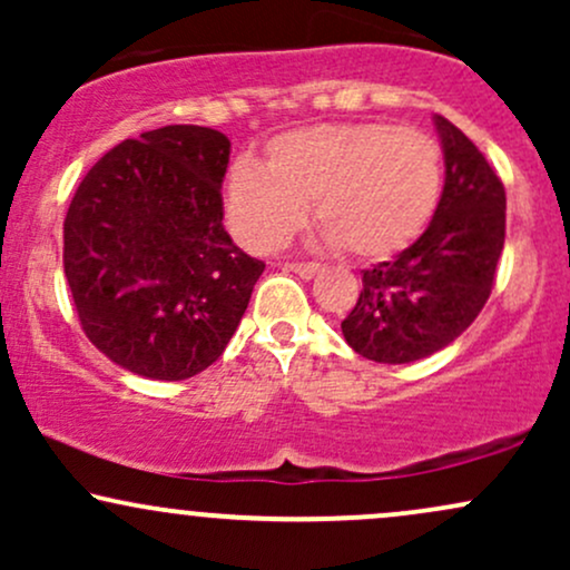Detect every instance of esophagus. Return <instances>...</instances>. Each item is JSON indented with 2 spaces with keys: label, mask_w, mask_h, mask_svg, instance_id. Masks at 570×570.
I'll return each instance as SVG.
<instances>
[{
  "label": "esophagus",
  "mask_w": 570,
  "mask_h": 570,
  "mask_svg": "<svg viewBox=\"0 0 570 570\" xmlns=\"http://www.w3.org/2000/svg\"><path fill=\"white\" fill-rule=\"evenodd\" d=\"M284 267L286 271L297 273V276H303V278H313L318 271H322V265L318 263H286Z\"/></svg>",
  "instance_id": "obj_1"
}]
</instances>
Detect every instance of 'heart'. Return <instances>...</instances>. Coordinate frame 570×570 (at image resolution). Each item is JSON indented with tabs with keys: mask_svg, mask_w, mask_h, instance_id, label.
<instances>
[{
	"mask_svg": "<svg viewBox=\"0 0 570 570\" xmlns=\"http://www.w3.org/2000/svg\"><path fill=\"white\" fill-rule=\"evenodd\" d=\"M442 193L440 144L426 130L385 122H326L267 144L265 168L238 163L227 179L233 233L273 252L303 230L313 203L332 244L358 259L410 246Z\"/></svg>",
	"mask_w": 570,
	"mask_h": 570,
	"instance_id": "b5f03b06",
	"label": "heart"
}]
</instances>
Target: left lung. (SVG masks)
I'll return each instance as SVG.
<instances>
[{
	"mask_svg": "<svg viewBox=\"0 0 570 570\" xmlns=\"http://www.w3.org/2000/svg\"><path fill=\"white\" fill-rule=\"evenodd\" d=\"M444 187L429 227L389 263L364 271L358 303L343 318L345 343L381 364L442 351L480 316L507 235V193L463 130L434 117Z\"/></svg>",
	"mask_w": 570,
	"mask_h": 570,
	"instance_id": "1",
	"label": "left lung"
}]
</instances>
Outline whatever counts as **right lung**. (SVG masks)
<instances>
[{
	"label": "right lung",
	"instance_id": "obj_1",
	"mask_svg": "<svg viewBox=\"0 0 570 570\" xmlns=\"http://www.w3.org/2000/svg\"><path fill=\"white\" fill-rule=\"evenodd\" d=\"M230 139L166 126L109 149L63 219V273L82 332L122 370L185 381L212 367L265 263L222 217Z\"/></svg>",
	"mask_w": 570,
	"mask_h": 570
}]
</instances>
